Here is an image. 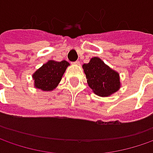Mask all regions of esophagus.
I'll return each instance as SVG.
<instances>
[{
	"label": "esophagus",
	"mask_w": 153,
	"mask_h": 153,
	"mask_svg": "<svg viewBox=\"0 0 153 153\" xmlns=\"http://www.w3.org/2000/svg\"><path fill=\"white\" fill-rule=\"evenodd\" d=\"M74 64H75V65H80V62L79 61H76L75 62H74Z\"/></svg>",
	"instance_id": "esophagus-1"
}]
</instances>
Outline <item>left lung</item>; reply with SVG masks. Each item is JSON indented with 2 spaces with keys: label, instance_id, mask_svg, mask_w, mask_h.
<instances>
[{
  "label": "left lung",
  "instance_id": "8db88e82",
  "mask_svg": "<svg viewBox=\"0 0 153 153\" xmlns=\"http://www.w3.org/2000/svg\"><path fill=\"white\" fill-rule=\"evenodd\" d=\"M83 69L90 88L97 96L108 97L121 87L119 74L111 69L98 57L91 59L84 64Z\"/></svg>",
  "mask_w": 153,
  "mask_h": 153
}]
</instances>
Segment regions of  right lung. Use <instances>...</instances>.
Instances as JSON below:
<instances>
[{
  "label": "right lung",
  "mask_w": 153,
  "mask_h": 153,
  "mask_svg": "<svg viewBox=\"0 0 153 153\" xmlns=\"http://www.w3.org/2000/svg\"><path fill=\"white\" fill-rule=\"evenodd\" d=\"M69 63L67 61L56 62L50 60L32 74L34 86L42 91H52L60 83L62 77Z\"/></svg>",
  "instance_id": "add662e5"
}]
</instances>
